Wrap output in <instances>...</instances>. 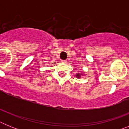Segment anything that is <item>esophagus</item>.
I'll list each match as a JSON object with an SVG mask.
<instances>
[{"label":"esophagus","mask_w":129,"mask_h":129,"mask_svg":"<svg viewBox=\"0 0 129 129\" xmlns=\"http://www.w3.org/2000/svg\"><path fill=\"white\" fill-rule=\"evenodd\" d=\"M61 62H62V63H67V61H66V60H62V61H61Z\"/></svg>","instance_id":"esophagus-1"}]
</instances>
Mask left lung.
Segmentation results:
<instances>
[{
  "instance_id": "8db88e82",
  "label": "left lung",
  "mask_w": 129,
  "mask_h": 129,
  "mask_svg": "<svg viewBox=\"0 0 129 129\" xmlns=\"http://www.w3.org/2000/svg\"><path fill=\"white\" fill-rule=\"evenodd\" d=\"M81 76V75L79 74H76V77H79Z\"/></svg>"
}]
</instances>
